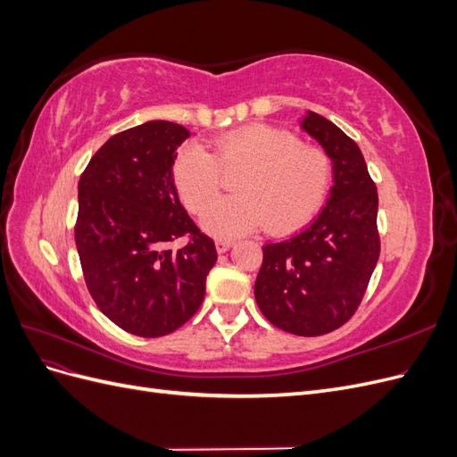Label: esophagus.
I'll use <instances>...</instances> for the list:
<instances>
[{
    "label": "esophagus",
    "instance_id": "esophagus-1",
    "mask_svg": "<svg viewBox=\"0 0 457 457\" xmlns=\"http://www.w3.org/2000/svg\"><path fill=\"white\" fill-rule=\"evenodd\" d=\"M215 247H217V252L219 253H225V252H228L230 247H232V242L230 240H215Z\"/></svg>",
    "mask_w": 457,
    "mask_h": 457
}]
</instances>
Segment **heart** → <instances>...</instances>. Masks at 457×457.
<instances>
[{
  "instance_id": "heart-1",
  "label": "heart",
  "mask_w": 457,
  "mask_h": 457,
  "mask_svg": "<svg viewBox=\"0 0 457 457\" xmlns=\"http://www.w3.org/2000/svg\"><path fill=\"white\" fill-rule=\"evenodd\" d=\"M242 169L233 187L237 196L217 204L220 171ZM331 163L320 146L297 141L286 129L252 123L227 131L210 152L190 145L179 152L173 181L192 213H204L202 228L228 240L269 227L287 232L301 227L322 205Z\"/></svg>"
}]
</instances>
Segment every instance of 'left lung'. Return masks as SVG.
<instances>
[{"instance_id": "obj_1", "label": "left lung", "mask_w": 457, "mask_h": 457, "mask_svg": "<svg viewBox=\"0 0 457 457\" xmlns=\"http://www.w3.org/2000/svg\"><path fill=\"white\" fill-rule=\"evenodd\" d=\"M299 126L331 160L334 187L311 227L262 247L253 292L270 324L314 337L343 326L361 305L379 259V200L349 135L311 110Z\"/></svg>"}]
</instances>
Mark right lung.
I'll return each instance as SVG.
<instances>
[{
  "mask_svg": "<svg viewBox=\"0 0 457 457\" xmlns=\"http://www.w3.org/2000/svg\"><path fill=\"white\" fill-rule=\"evenodd\" d=\"M179 123L152 120L96 150L78 185L76 247L96 307L139 337H162L190 320L217 261L215 244L192 223L173 181ZM183 236L187 244L170 251Z\"/></svg>",
  "mask_w": 457,
  "mask_h": 457,
  "instance_id": "obj_1",
  "label": "right lung"
}]
</instances>
